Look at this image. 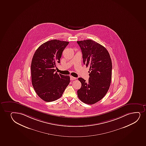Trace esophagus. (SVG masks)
<instances>
[{
  "label": "esophagus",
  "mask_w": 146,
  "mask_h": 146,
  "mask_svg": "<svg viewBox=\"0 0 146 146\" xmlns=\"http://www.w3.org/2000/svg\"><path fill=\"white\" fill-rule=\"evenodd\" d=\"M70 80H76V77H73L72 76H70Z\"/></svg>",
  "instance_id": "esophagus-1"
}]
</instances>
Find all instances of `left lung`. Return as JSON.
Listing matches in <instances>:
<instances>
[{
    "label": "left lung",
    "mask_w": 146,
    "mask_h": 146,
    "mask_svg": "<svg viewBox=\"0 0 146 146\" xmlns=\"http://www.w3.org/2000/svg\"><path fill=\"white\" fill-rule=\"evenodd\" d=\"M82 51L83 63L90 66L89 81L81 77L77 96L83 102L92 105L102 99L111 85L112 62L107 50L91 39L77 41Z\"/></svg>",
    "instance_id": "obj_1"
}]
</instances>
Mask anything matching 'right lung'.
Here are the masks:
<instances>
[{"label": "right lung", "instance_id": "1", "mask_svg": "<svg viewBox=\"0 0 146 146\" xmlns=\"http://www.w3.org/2000/svg\"><path fill=\"white\" fill-rule=\"evenodd\" d=\"M69 42L53 39L42 44L34 54L31 66L32 85L39 97L52 102L61 97L70 82L69 76L55 72L54 68Z\"/></svg>", "mask_w": 146, "mask_h": 146}]
</instances>
